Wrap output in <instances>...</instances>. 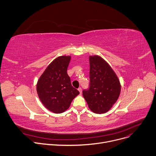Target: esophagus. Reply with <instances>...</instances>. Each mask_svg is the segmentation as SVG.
Returning a JSON list of instances; mask_svg holds the SVG:
<instances>
[{
    "mask_svg": "<svg viewBox=\"0 0 156 156\" xmlns=\"http://www.w3.org/2000/svg\"><path fill=\"white\" fill-rule=\"evenodd\" d=\"M78 90V91H80V93L81 94V93H82V88H79Z\"/></svg>",
    "mask_w": 156,
    "mask_h": 156,
    "instance_id": "esophagus-1",
    "label": "esophagus"
}]
</instances>
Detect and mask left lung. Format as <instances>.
<instances>
[{
    "label": "left lung",
    "mask_w": 156,
    "mask_h": 156,
    "mask_svg": "<svg viewBox=\"0 0 156 156\" xmlns=\"http://www.w3.org/2000/svg\"><path fill=\"white\" fill-rule=\"evenodd\" d=\"M90 85L83 90L88 107L96 113L108 112L120 93L118 77L107 62L98 56H90Z\"/></svg>",
    "instance_id": "obj_1"
}]
</instances>
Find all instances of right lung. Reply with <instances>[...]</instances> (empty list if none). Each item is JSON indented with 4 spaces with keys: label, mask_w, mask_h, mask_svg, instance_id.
<instances>
[{
    "label": "right lung",
    "mask_w": 156,
    "mask_h": 156,
    "mask_svg": "<svg viewBox=\"0 0 156 156\" xmlns=\"http://www.w3.org/2000/svg\"><path fill=\"white\" fill-rule=\"evenodd\" d=\"M71 56H62L53 61L39 78L37 84L39 98L51 112L61 113L66 110L80 92L73 87L67 73Z\"/></svg>",
    "instance_id": "right-lung-1"
}]
</instances>
